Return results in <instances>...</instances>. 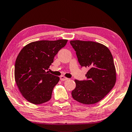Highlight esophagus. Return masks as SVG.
<instances>
[{
	"label": "esophagus",
	"mask_w": 132,
	"mask_h": 132,
	"mask_svg": "<svg viewBox=\"0 0 132 132\" xmlns=\"http://www.w3.org/2000/svg\"><path fill=\"white\" fill-rule=\"evenodd\" d=\"M68 79V78H67L66 77H64V76H61V81H65V80H67Z\"/></svg>",
	"instance_id": "34e87169"
}]
</instances>
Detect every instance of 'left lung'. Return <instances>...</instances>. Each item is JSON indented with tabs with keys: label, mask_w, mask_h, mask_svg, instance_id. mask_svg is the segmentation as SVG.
<instances>
[{
	"label": "left lung",
	"mask_w": 132,
	"mask_h": 132,
	"mask_svg": "<svg viewBox=\"0 0 132 132\" xmlns=\"http://www.w3.org/2000/svg\"><path fill=\"white\" fill-rule=\"evenodd\" d=\"M81 67L89 69L86 80H75L76 88L71 95L84 104L99 102L115 86L117 75L113 59L109 49L101 44L80 40L70 41Z\"/></svg>",
	"instance_id": "left-lung-1"
}]
</instances>
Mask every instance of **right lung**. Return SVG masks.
Here are the masks:
<instances>
[{
    "label": "right lung",
    "mask_w": 132,
    "mask_h": 132,
    "mask_svg": "<svg viewBox=\"0 0 132 132\" xmlns=\"http://www.w3.org/2000/svg\"><path fill=\"white\" fill-rule=\"evenodd\" d=\"M67 42V39L32 42L18 55L14 66L15 81L22 95L31 103L41 104L51 100L53 88L60 79L46 71Z\"/></svg>",
    "instance_id": "1"
}]
</instances>
